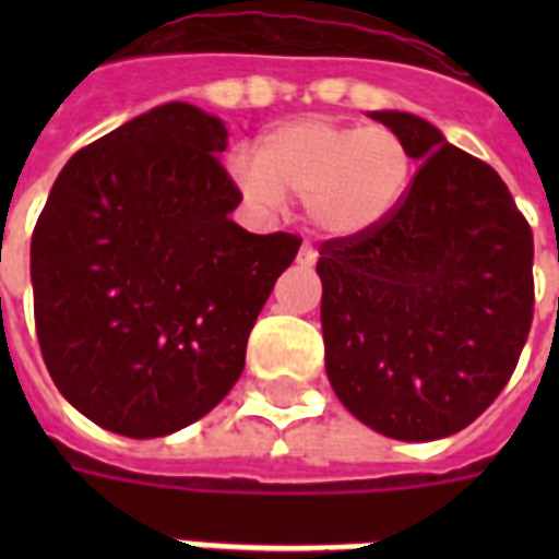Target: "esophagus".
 Listing matches in <instances>:
<instances>
[{"instance_id":"obj_1","label":"esophagus","mask_w":559,"mask_h":559,"mask_svg":"<svg viewBox=\"0 0 559 559\" xmlns=\"http://www.w3.org/2000/svg\"><path fill=\"white\" fill-rule=\"evenodd\" d=\"M316 258H319V252H316L313 246H310V243L301 246V252H298V263H305V266H313Z\"/></svg>"}]
</instances>
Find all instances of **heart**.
Instances as JSON below:
<instances>
[{
	"mask_svg": "<svg viewBox=\"0 0 559 559\" xmlns=\"http://www.w3.org/2000/svg\"><path fill=\"white\" fill-rule=\"evenodd\" d=\"M415 174V151L389 127L313 116L263 133L254 165L240 168V186L266 205L281 197L305 200L319 231L354 240L389 223Z\"/></svg>",
	"mask_w": 559,
	"mask_h": 559,
	"instance_id": "obj_1",
	"label": "heart"
}]
</instances>
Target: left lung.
Segmentation results:
<instances>
[{
	"mask_svg": "<svg viewBox=\"0 0 559 559\" xmlns=\"http://www.w3.org/2000/svg\"><path fill=\"white\" fill-rule=\"evenodd\" d=\"M420 168L385 226L319 246L324 366L397 441L461 432L508 385L534 322V231L487 162L429 121L371 112Z\"/></svg>",
	"mask_w": 559,
	"mask_h": 559,
	"instance_id": "left-lung-1",
	"label": "left lung"
}]
</instances>
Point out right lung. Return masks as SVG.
Returning <instances> with one entry per match:
<instances>
[{
    "instance_id": "1",
    "label": "right lung",
    "mask_w": 559,
    "mask_h": 559,
    "mask_svg": "<svg viewBox=\"0 0 559 559\" xmlns=\"http://www.w3.org/2000/svg\"><path fill=\"white\" fill-rule=\"evenodd\" d=\"M223 121L165 104L66 162L31 237L34 324L81 415L162 438L226 397L301 237L252 235L219 165Z\"/></svg>"
}]
</instances>
